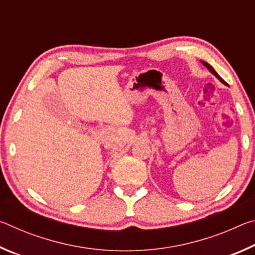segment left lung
Wrapping results in <instances>:
<instances>
[{"label": "left lung", "instance_id": "1", "mask_svg": "<svg viewBox=\"0 0 255 255\" xmlns=\"http://www.w3.org/2000/svg\"><path fill=\"white\" fill-rule=\"evenodd\" d=\"M201 63H202V64H204V65H205V66H206L207 68H208V70H209V71H210L211 73H213V74H214V75H215L216 77H217V79H218L219 81H221V82H222V83H224V84H226V82H225V81H224V80L222 79V77H221V76H219V75L217 74V72H216V71L214 70V68H213V67H211V66L209 65V64H208V63H206V62H201ZM226 85H227V84H226Z\"/></svg>", "mask_w": 255, "mask_h": 255}]
</instances>
